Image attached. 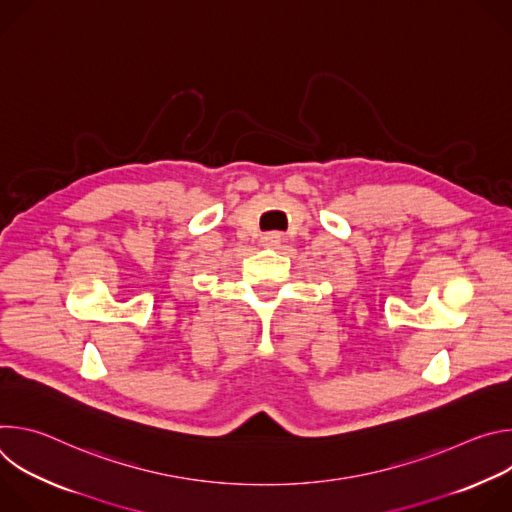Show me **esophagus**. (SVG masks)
<instances>
[{"label":"esophagus","mask_w":512,"mask_h":512,"mask_svg":"<svg viewBox=\"0 0 512 512\" xmlns=\"http://www.w3.org/2000/svg\"><path fill=\"white\" fill-rule=\"evenodd\" d=\"M281 241H283L281 233H267V235L261 237V245L263 247H277Z\"/></svg>","instance_id":"esophagus-1"}]
</instances>
